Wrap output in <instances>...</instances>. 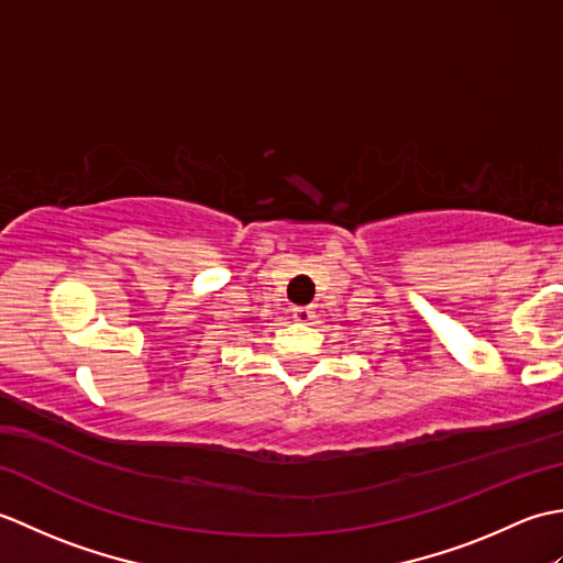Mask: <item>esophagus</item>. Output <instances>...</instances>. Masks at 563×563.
<instances>
[{"mask_svg":"<svg viewBox=\"0 0 563 563\" xmlns=\"http://www.w3.org/2000/svg\"><path fill=\"white\" fill-rule=\"evenodd\" d=\"M292 319L300 321V324H309V321L314 319L312 307H295V309H292Z\"/></svg>","mask_w":563,"mask_h":563,"instance_id":"1","label":"esophagus"}]
</instances>
